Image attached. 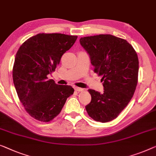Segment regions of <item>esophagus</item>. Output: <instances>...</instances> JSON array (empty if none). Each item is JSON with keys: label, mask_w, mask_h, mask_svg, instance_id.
<instances>
[{"label": "esophagus", "mask_w": 156, "mask_h": 156, "mask_svg": "<svg viewBox=\"0 0 156 156\" xmlns=\"http://www.w3.org/2000/svg\"><path fill=\"white\" fill-rule=\"evenodd\" d=\"M74 90H75L76 91H77V92H81V91H83V88L78 87H74Z\"/></svg>", "instance_id": "esophagus-1"}]
</instances>
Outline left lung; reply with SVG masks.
I'll return each mask as SVG.
<instances>
[{
  "label": "left lung",
  "instance_id": "obj_1",
  "mask_svg": "<svg viewBox=\"0 0 156 156\" xmlns=\"http://www.w3.org/2000/svg\"><path fill=\"white\" fill-rule=\"evenodd\" d=\"M80 45L90 55L94 73L102 76L104 92L88 90L92 99L85 109L95 121L107 122L121 113L135 92L139 59L125 39L110 34L83 37Z\"/></svg>",
  "mask_w": 156,
  "mask_h": 156
}]
</instances>
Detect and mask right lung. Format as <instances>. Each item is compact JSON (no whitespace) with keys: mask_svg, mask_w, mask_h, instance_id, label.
<instances>
[{"mask_svg":"<svg viewBox=\"0 0 156 156\" xmlns=\"http://www.w3.org/2000/svg\"><path fill=\"white\" fill-rule=\"evenodd\" d=\"M77 36L38 34L22 43L16 54L12 78L19 99L29 114L41 122H50L59 114L68 97L70 85H60L48 75L55 71L60 59Z\"/></svg>","mask_w":156,"mask_h":156,"instance_id":"1","label":"right lung"}]
</instances>
